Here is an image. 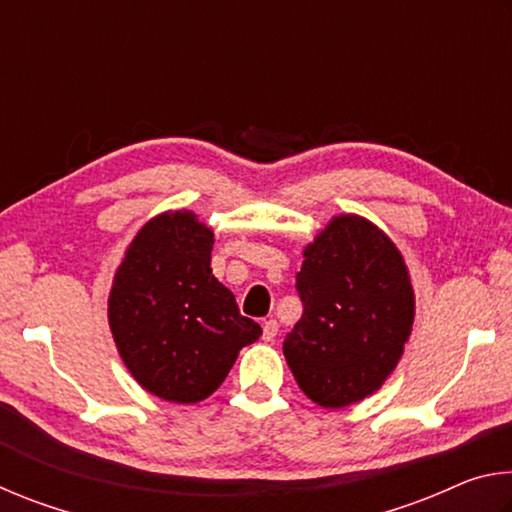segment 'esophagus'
<instances>
[{
	"label": "esophagus",
	"instance_id": "obj_1",
	"mask_svg": "<svg viewBox=\"0 0 512 512\" xmlns=\"http://www.w3.org/2000/svg\"><path fill=\"white\" fill-rule=\"evenodd\" d=\"M277 332H280V325H277V320H264V332H262V336H264V341H273L275 336H277Z\"/></svg>",
	"mask_w": 512,
	"mask_h": 512
}]
</instances>
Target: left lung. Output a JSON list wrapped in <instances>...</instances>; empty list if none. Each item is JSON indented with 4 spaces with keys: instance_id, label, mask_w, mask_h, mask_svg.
Segmentation results:
<instances>
[{
    "instance_id": "obj_1",
    "label": "left lung",
    "mask_w": 512,
    "mask_h": 512,
    "mask_svg": "<svg viewBox=\"0 0 512 512\" xmlns=\"http://www.w3.org/2000/svg\"><path fill=\"white\" fill-rule=\"evenodd\" d=\"M302 318L284 357L311 402L343 409L379 391L409 341V268L375 223L341 214L305 248L296 275Z\"/></svg>"
}]
</instances>
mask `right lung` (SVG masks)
<instances>
[{
	"instance_id": "1",
	"label": "right lung",
	"mask_w": 512,
	"mask_h": 512,
	"mask_svg": "<svg viewBox=\"0 0 512 512\" xmlns=\"http://www.w3.org/2000/svg\"><path fill=\"white\" fill-rule=\"evenodd\" d=\"M214 232L194 212H164L126 248L108 298L119 357L155 397L196 404L228 377L241 348L262 336L212 275Z\"/></svg>"
}]
</instances>
